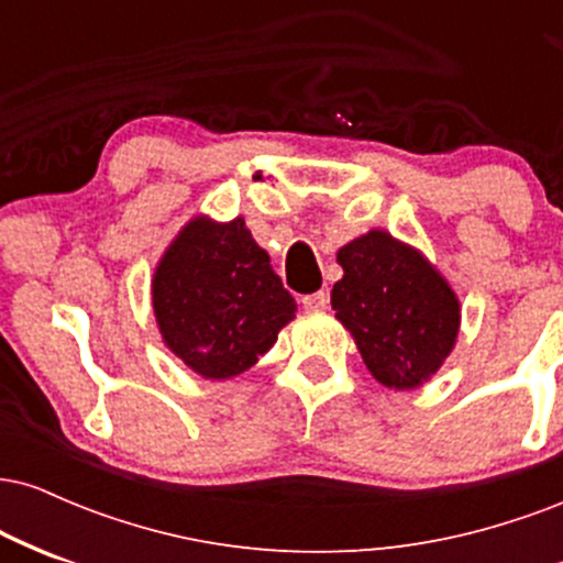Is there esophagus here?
Here are the masks:
<instances>
[{"label": "esophagus", "instance_id": "obj_1", "mask_svg": "<svg viewBox=\"0 0 563 563\" xmlns=\"http://www.w3.org/2000/svg\"><path fill=\"white\" fill-rule=\"evenodd\" d=\"M328 301H331V296H328L325 290H318V294L301 296V307L307 309V312H322V309L328 307Z\"/></svg>", "mask_w": 563, "mask_h": 563}]
</instances>
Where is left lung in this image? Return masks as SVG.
<instances>
[{
  "instance_id": "left-lung-1",
  "label": "left lung",
  "mask_w": 563,
  "mask_h": 563,
  "mask_svg": "<svg viewBox=\"0 0 563 563\" xmlns=\"http://www.w3.org/2000/svg\"><path fill=\"white\" fill-rule=\"evenodd\" d=\"M344 277L331 290L335 320L352 333L380 386L421 389L461 333V299L416 245L367 230L335 254Z\"/></svg>"
}]
</instances>
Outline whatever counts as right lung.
I'll return each instance as SVG.
<instances>
[{
	"instance_id": "add662e5",
	"label": "right lung",
	"mask_w": 563,
	"mask_h": 563,
	"mask_svg": "<svg viewBox=\"0 0 563 563\" xmlns=\"http://www.w3.org/2000/svg\"><path fill=\"white\" fill-rule=\"evenodd\" d=\"M151 301L164 346L209 380L254 367L296 318L294 296L243 217L187 219L153 269Z\"/></svg>"
}]
</instances>
